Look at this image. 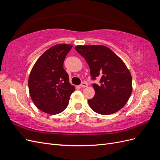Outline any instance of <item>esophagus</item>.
Listing matches in <instances>:
<instances>
[{"label":"esophagus","instance_id":"1","mask_svg":"<svg viewBox=\"0 0 160 160\" xmlns=\"http://www.w3.org/2000/svg\"><path fill=\"white\" fill-rule=\"evenodd\" d=\"M88 86V84H87L85 82H83V83H81V84L79 85L80 88H86V87Z\"/></svg>","mask_w":160,"mask_h":160}]
</instances>
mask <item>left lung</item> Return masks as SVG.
<instances>
[{"label":"left lung","mask_w":160,"mask_h":160,"mask_svg":"<svg viewBox=\"0 0 160 160\" xmlns=\"http://www.w3.org/2000/svg\"><path fill=\"white\" fill-rule=\"evenodd\" d=\"M75 50L83 57L90 68L95 93L88 100L91 108L101 115L117 112L126 104L132 92V75L123 61L103 45H78Z\"/></svg>","instance_id":"left-lung-1"}]
</instances>
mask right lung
<instances>
[{
  "label": "right lung",
  "instance_id": "obj_1",
  "mask_svg": "<svg viewBox=\"0 0 160 160\" xmlns=\"http://www.w3.org/2000/svg\"><path fill=\"white\" fill-rule=\"evenodd\" d=\"M72 45L59 44L51 47L38 58L28 77V89L36 107L46 113H61L75 90L69 83L63 62Z\"/></svg>",
  "mask_w": 160,
  "mask_h": 160
}]
</instances>
